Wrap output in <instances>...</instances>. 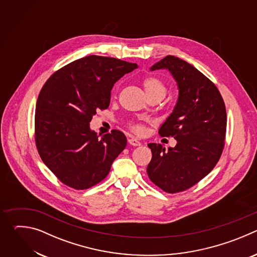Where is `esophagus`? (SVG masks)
I'll list each match as a JSON object with an SVG mask.
<instances>
[{
    "instance_id": "34e87169",
    "label": "esophagus",
    "mask_w": 257,
    "mask_h": 257,
    "mask_svg": "<svg viewBox=\"0 0 257 257\" xmlns=\"http://www.w3.org/2000/svg\"><path fill=\"white\" fill-rule=\"evenodd\" d=\"M128 142L131 144V145H133V146H140L142 143L138 140V139H136V138H133V137H131V138H129L128 139Z\"/></svg>"
}]
</instances>
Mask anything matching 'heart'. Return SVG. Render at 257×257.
<instances>
[{"label":"heart","instance_id":"1","mask_svg":"<svg viewBox=\"0 0 257 257\" xmlns=\"http://www.w3.org/2000/svg\"><path fill=\"white\" fill-rule=\"evenodd\" d=\"M143 87L148 95H151L154 93H162L164 95L166 94V87H165L164 83L159 78H156V77L145 78L143 81ZM132 128L136 132L142 131V127L138 124H134L132 126Z\"/></svg>","mask_w":257,"mask_h":257}]
</instances>
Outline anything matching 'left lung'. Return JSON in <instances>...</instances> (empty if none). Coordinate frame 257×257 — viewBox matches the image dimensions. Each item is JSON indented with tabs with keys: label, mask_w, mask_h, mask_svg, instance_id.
<instances>
[{
	"label": "left lung",
	"mask_w": 257,
	"mask_h": 257,
	"mask_svg": "<svg viewBox=\"0 0 257 257\" xmlns=\"http://www.w3.org/2000/svg\"><path fill=\"white\" fill-rule=\"evenodd\" d=\"M168 70L177 82L179 95L172 114L161 126L162 136H173L175 148L150 143L153 158L148 175L169 193L184 191L214 168L224 149L226 106L215 85L194 66L167 56L151 71Z\"/></svg>",
	"instance_id": "8db88e82"
}]
</instances>
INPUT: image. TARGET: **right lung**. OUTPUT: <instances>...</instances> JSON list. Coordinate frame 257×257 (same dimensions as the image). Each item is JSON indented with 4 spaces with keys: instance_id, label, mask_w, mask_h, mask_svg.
<instances>
[{
    "instance_id": "add662e5",
    "label": "right lung",
    "mask_w": 257,
    "mask_h": 257,
    "mask_svg": "<svg viewBox=\"0 0 257 257\" xmlns=\"http://www.w3.org/2000/svg\"><path fill=\"white\" fill-rule=\"evenodd\" d=\"M138 68L119 59L87 56L58 70L42 88L35 109V142L45 165L64 184L87 189L103 180L126 148V136L90 129L107 108L114 84Z\"/></svg>"
}]
</instances>
